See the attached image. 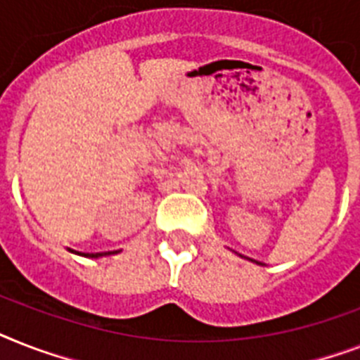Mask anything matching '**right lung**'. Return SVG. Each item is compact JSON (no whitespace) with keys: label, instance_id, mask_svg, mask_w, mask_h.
<instances>
[{"label":"right lung","instance_id":"obj_1","mask_svg":"<svg viewBox=\"0 0 360 360\" xmlns=\"http://www.w3.org/2000/svg\"><path fill=\"white\" fill-rule=\"evenodd\" d=\"M109 253H110V251H109ZM109 253H86V255H84V257H94V259H96V257H101V255H109ZM79 255H81V253H79Z\"/></svg>","mask_w":360,"mask_h":360}]
</instances>
